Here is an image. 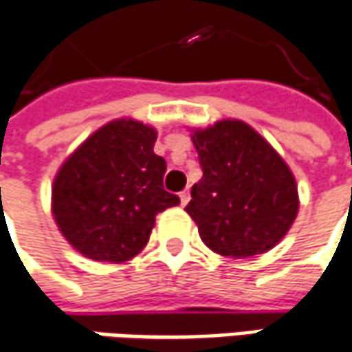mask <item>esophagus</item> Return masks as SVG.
<instances>
[{
	"label": "esophagus",
	"mask_w": 352,
	"mask_h": 352,
	"mask_svg": "<svg viewBox=\"0 0 352 352\" xmlns=\"http://www.w3.org/2000/svg\"><path fill=\"white\" fill-rule=\"evenodd\" d=\"M179 198H181V204H183V206H186V204H188V200H190V190H188V188H185V190L179 195Z\"/></svg>",
	"instance_id": "esophagus-1"
}]
</instances>
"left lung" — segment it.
<instances>
[{"label": "left lung", "instance_id": "8db88e82", "mask_svg": "<svg viewBox=\"0 0 352 352\" xmlns=\"http://www.w3.org/2000/svg\"><path fill=\"white\" fill-rule=\"evenodd\" d=\"M202 179L185 208L202 243L221 256L264 254L298 214L293 171L264 136L241 119L192 129Z\"/></svg>", "mask_w": 352, "mask_h": 352}]
</instances>
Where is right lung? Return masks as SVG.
Listing matches in <instances>:
<instances>
[{
  "instance_id": "obj_1",
  "label": "right lung",
  "mask_w": 352,
  "mask_h": 352,
  "mask_svg": "<svg viewBox=\"0 0 352 352\" xmlns=\"http://www.w3.org/2000/svg\"><path fill=\"white\" fill-rule=\"evenodd\" d=\"M157 133L136 119L100 126L61 164L52 214L65 241L96 262H126L146 245L156 216L179 204L164 188L166 160Z\"/></svg>"
}]
</instances>
